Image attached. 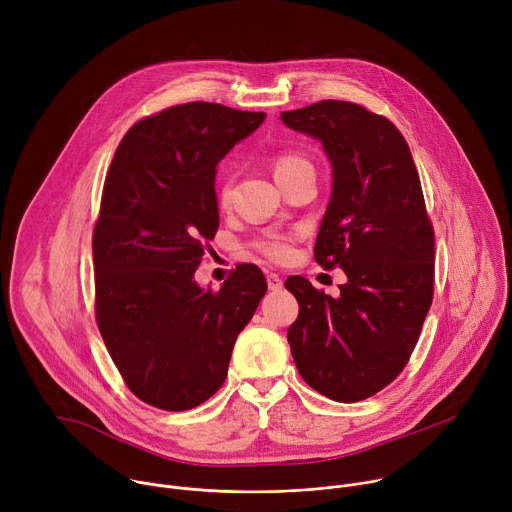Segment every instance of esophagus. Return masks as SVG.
Wrapping results in <instances>:
<instances>
[{"mask_svg": "<svg viewBox=\"0 0 512 512\" xmlns=\"http://www.w3.org/2000/svg\"><path fill=\"white\" fill-rule=\"evenodd\" d=\"M267 287H269L271 291H279V289L283 287L281 277H279L277 273H269V275H267Z\"/></svg>", "mask_w": 512, "mask_h": 512, "instance_id": "obj_1", "label": "esophagus"}]
</instances>
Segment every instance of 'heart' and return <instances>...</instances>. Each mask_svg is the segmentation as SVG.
<instances>
[{
  "label": "heart",
  "instance_id": "heart-1",
  "mask_svg": "<svg viewBox=\"0 0 512 512\" xmlns=\"http://www.w3.org/2000/svg\"><path fill=\"white\" fill-rule=\"evenodd\" d=\"M308 164L310 162L306 158H302L300 154H296V152H281V154H277L271 160V170L275 174V180H281L287 174H291V172L302 168V166H308ZM231 194H233L231 178L229 176L218 178V184H216V200H218V204L229 206L231 204ZM255 249L263 257H267L269 261H275V263H281V261H285L291 255L289 239L287 237H279V235H271L267 239L257 241Z\"/></svg>",
  "mask_w": 512,
  "mask_h": 512
}]
</instances>
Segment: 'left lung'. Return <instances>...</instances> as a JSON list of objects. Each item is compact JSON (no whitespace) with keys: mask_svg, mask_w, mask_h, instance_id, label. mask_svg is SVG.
<instances>
[{"mask_svg":"<svg viewBox=\"0 0 512 512\" xmlns=\"http://www.w3.org/2000/svg\"><path fill=\"white\" fill-rule=\"evenodd\" d=\"M287 127L322 141L332 196L314 245L348 281L332 298L291 275L300 304L287 342L302 379L340 403L369 399L405 369L433 300V227L401 131L350 101L283 111Z\"/></svg>","mask_w":512,"mask_h":512,"instance_id":"left-lung-1","label":"left lung"}]
</instances>
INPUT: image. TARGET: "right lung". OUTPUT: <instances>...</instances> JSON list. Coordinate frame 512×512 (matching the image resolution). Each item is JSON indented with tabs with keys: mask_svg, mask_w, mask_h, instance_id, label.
I'll use <instances>...</instances> for the list:
<instances>
[{
	"mask_svg": "<svg viewBox=\"0 0 512 512\" xmlns=\"http://www.w3.org/2000/svg\"><path fill=\"white\" fill-rule=\"evenodd\" d=\"M263 119L174 105L131 125L107 170L93 231L97 326L127 389L158 409L186 411L221 389L267 291L253 263L221 289L194 281L218 229L216 164Z\"/></svg>",
	"mask_w": 512,
	"mask_h": 512,
	"instance_id": "1",
	"label": "right lung"
}]
</instances>
